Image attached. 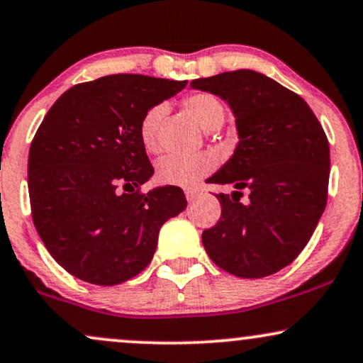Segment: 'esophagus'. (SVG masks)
<instances>
[{"label": "esophagus", "mask_w": 363, "mask_h": 363, "mask_svg": "<svg viewBox=\"0 0 363 363\" xmlns=\"http://www.w3.org/2000/svg\"><path fill=\"white\" fill-rule=\"evenodd\" d=\"M199 194H201L199 187H187V189H186V198H187V201H189V203L198 198Z\"/></svg>", "instance_id": "esophagus-1"}]
</instances>
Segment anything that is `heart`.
<instances>
[{"label":"heart","instance_id":"obj_1","mask_svg":"<svg viewBox=\"0 0 363 363\" xmlns=\"http://www.w3.org/2000/svg\"><path fill=\"white\" fill-rule=\"evenodd\" d=\"M182 108L201 128L215 132L225 123L226 111L223 103L211 93H193L186 96ZM165 116V104H155L143 113L138 125L140 142L150 154L159 152V128ZM216 167V159L211 154H198L193 157H164L157 164V181L167 186L187 187L199 179L211 174Z\"/></svg>","mask_w":363,"mask_h":363}]
</instances>
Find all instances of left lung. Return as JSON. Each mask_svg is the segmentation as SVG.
<instances>
[{
  "label": "left lung",
  "instance_id": "8db88e82",
  "mask_svg": "<svg viewBox=\"0 0 363 363\" xmlns=\"http://www.w3.org/2000/svg\"><path fill=\"white\" fill-rule=\"evenodd\" d=\"M220 96L237 118L235 154L208 181L233 184L216 194L221 216L203 231V245L220 269L243 279L287 267L308 245L325 211L330 145L308 103L255 71H233L191 81ZM249 191L242 205L241 191Z\"/></svg>",
  "mask_w": 363,
  "mask_h": 363
}]
</instances>
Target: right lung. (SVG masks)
Here are the masks:
<instances>
[{
  "label": "right lung",
  "mask_w": 363,
  "mask_h": 363,
  "mask_svg": "<svg viewBox=\"0 0 363 363\" xmlns=\"http://www.w3.org/2000/svg\"><path fill=\"white\" fill-rule=\"evenodd\" d=\"M187 81L113 74L72 86L47 113L28 154L33 225L57 264L96 286L137 276L159 230L187 201L181 187L143 194L154 174L138 125Z\"/></svg>",
  "instance_id": "obj_1"
}]
</instances>
